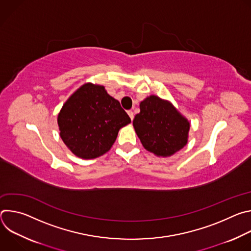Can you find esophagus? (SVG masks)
I'll use <instances>...</instances> for the list:
<instances>
[{
  "label": "esophagus",
  "instance_id": "obj_1",
  "mask_svg": "<svg viewBox=\"0 0 251 251\" xmlns=\"http://www.w3.org/2000/svg\"><path fill=\"white\" fill-rule=\"evenodd\" d=\"M127 113H128L129 117L131 118V120H133V119H134V113H133V111H131V110H130V111H128Z\"/></svg>",
  "mask_w": 251,
  "mask_h": 251
}]
</instances>
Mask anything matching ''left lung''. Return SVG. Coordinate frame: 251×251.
Instances as JSON below:
<instances>
[{
	"mask_svg": "<svg viewBox=\"0 0 251 251\" xmlns=\"http://www.w3.org/2000/svg\"><path fill=\"white\" fill-rule=\"evenodd\" d=\"M133 126L147 151L171 157L187 145L191 124L169 100L150 95L141 101Z\"/></svg>",
	"mask_w": 251,
	"mask_h": 251,
	"instance_id": "obj_1",
	"label": "left lung"
}]
</instances>
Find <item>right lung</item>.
I'll use <instances>...</instances> for the list:
<instances>
[{"instance_id":"add662e5","label":"right lung","mask_w":251,"mask_h":251,"mask_svg":"<svg viewBox=\"0 0 251 251\" xmlns=\"http://www.w3.org/2000/svg\"><path fill=\"white\" fill-rule=\"evenodd\" d=\"M131 122L120 102L91 82L76 89L57 115L59 135L76 157L89 160L108 152L119 130Z\"/></svg>"}]
</instances>
